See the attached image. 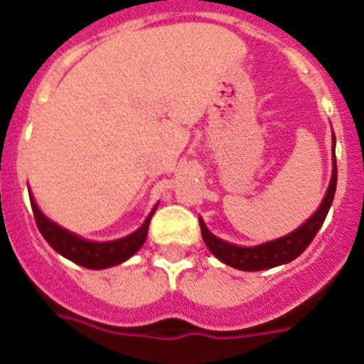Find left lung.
<instances>
[{"mask_svg":"<svg viewBox=\"0 0 364 364\" xmlns=\"http://www.w3.org/2000/svg\"><path fill=\"white\" fill-rule=\"evenodd\" d=\"M336 140V138H333ZM337 185V166L333 164V175H331V183L329 189L326 193V198L321 200L320 208L316 210L310 220H306L298 230H294L292 234L267 244L257 245V247H240V245H232L228 242H224L220 237L213 236L208 228L205 226V222L200 220V232H203V240H205L206 247L230 267L240 269V271H263V269L277 267L282 263H289L294 257H298L300 253L304 252L306 247L310 245L314 236L318 234V230L321 228V224L328 216V210L331 203H333V195H336Z\"/></svg>","mask_w":364,"mask_h":364,"instance_id":"8db88e82","label":"left lung"}]
</instances>
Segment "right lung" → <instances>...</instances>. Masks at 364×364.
I'll use <instances>...</instances> for the list:
<instances>
[{"mask_svg":"<svg viewBox=\"0 0 364 364\" xmlns=\"http://www.w3.org/2000/svg\"><path fill=\"white\" fill-rule=\"evenodd\" d=\"M31 206H33V214H35L36 228L41 230L43 237L50 244L52 250H56L60 255H64L70 261H74L77 265L87 269H107L112 265H119L122 261H127L128 257H132L146 242L148 236V228H150L151 214L156 213V208L151 210V214L146 218L140 228L136 230L134 234L122 237V240H114V242H105V244H97V242H87L82 240L80 236H75L68 230L60 228L58 224H54L48 220L38 206L31 197Z\"/></svg>","mask_w":364,"mask_h":364,"instance_id":"1","label":"right lung"}]
</instances>
